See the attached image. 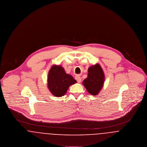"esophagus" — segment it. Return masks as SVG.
Here are the masks:
<instances>
[{
	"label": "esophagus",
	"instance_id": "esophagus-1",
	"mask_svg": "<svg viewBox=\"0 0 147 147\" xmlns=\"http://www.w3.org/2000/svg\"><path fill=\"white\" fill-rule=\"evenodd\" d=\"M76 80L77 81V82L78 83H80V82H81V81H82V79H81V78L79 76H78V75H77L76 76Z\"/></svg>",
	"mask_w": 147,
	"mask_h": 147
}]
</instances>
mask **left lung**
<instances>
[{
  "mask_svg": "<svg viewBox=\"0 0 147 147\" xmlns=\"http://www.w3.org/2000/svg\"><path fill=\"white\" fill-rule=\"evenodd\" d=\"M105 75L100 64H96L88 68V77L83 84L88 92L92 95H97L103 87Z\"/></svg>",
  "mask_w": 147,
  "mask_h": 147,
  "instance_id": "obj_1",
  "label": "left lung"
}]
</instances>
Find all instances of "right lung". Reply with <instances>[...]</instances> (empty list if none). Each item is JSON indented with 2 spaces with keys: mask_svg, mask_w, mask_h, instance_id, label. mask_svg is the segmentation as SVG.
<instances>
[{
  "mask_svg": "<svg viewBox=\"0 0 147 147\" xmlns=\"http://www.w3.org/2000/svg\"><path fill=\"white\" fill-rule=\"evenodd\" d=\"M47 82L50 92L55 96L61 97L70 85L76 83L77 81L70 74H67L62 66L53 65L49 72Z\"/></svg>",
  "mask_w": 147,
  "mask_h": 147,
  "instance_id": "add662e5",
  "label": "right lung"
}]
</instances>
